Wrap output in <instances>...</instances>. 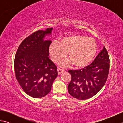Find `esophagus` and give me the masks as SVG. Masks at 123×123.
I'll list each match as a JSON object with an SVG mask.
<instances>
[{
    "instance_id": "esophagus-1",
    "label": "esophagus",
    "mask_w": 123,
    "mask_h": 123,
    "mask_svg": "<svg viewBox=\"0 0 123 123\" xmlns=\"http://www.w3.org/2000/svg\"><path fill=\"white\" fill-rule=\"evenodd\" d=\"M64 71V70L63 69H60V68L57 69V72H58L59 74H61V73H63Z\"/></svg>"
}]
</instances>
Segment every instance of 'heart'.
<instances>
[{
  "mask_svg": "<svg viewBox=\"0 0 123 123\" xmlns=\"http://www.w3.org/2000/svg\"><path fill=\"white\" fill-rule=\"evenodd\" d=\"M97 51V45L93 38L78 34L65 36L60 42L54 41L49 47V53L54 62L65 57L67 52L69 59L60 63L64 67L71 63L78 68L87 66L94 59Z\"/></svg>",
  "mask_w": 123,
  "mask_h": 123,
  "instance_id": "1",
  "label": "heart"
}]
</instances>
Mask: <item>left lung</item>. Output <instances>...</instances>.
<instances>
[{"mask_svg":"<svg viewBox=\"0 0 123 123\" xmlns=\"http://www.w3.org/2000/svg\"><path fill=\"white\" fill-rule=\"evenodd\" d=\"M109 59L104 47L93 62L83 69L69 70L71 80L69 93L79 100H86L96 95L103 87L108 77Z\"/></svg>","mask_w":123,"mask_h":123,"instance_id":"8db88e82","label":"left lung"}]
</instances>
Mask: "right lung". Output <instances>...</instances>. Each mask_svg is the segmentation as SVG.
Instances as JSON below:
<instances>
[{
	"mask_svg": "<svg viewBox=\"0 0 123 123\" xmlns=\"http://www.w3.org/2000/svg\"><path fill=\"white\" fill-rule=\"evenodd\" d=\"M52 30H39L28 36L15 55L16 78L24 92L33 98L48 95L57 76V67L49 57L52 41L44 40L51 35Z\"/></svg>",
	"mask_w": 123,
	"mask_h": 123,
	"instance_id": "right-lung-1",
	"label": "right lung"
}]
</instances>
